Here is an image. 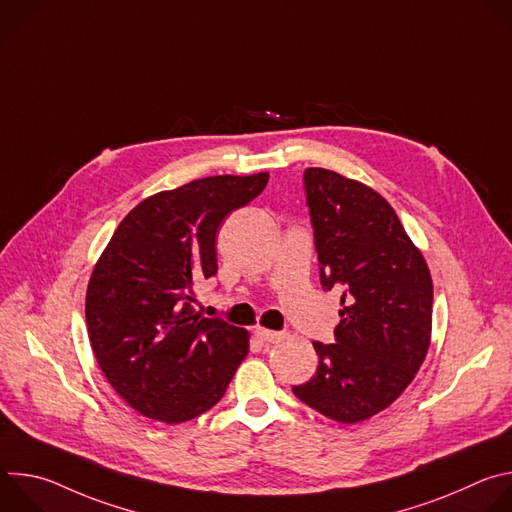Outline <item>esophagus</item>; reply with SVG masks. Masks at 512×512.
I'll return each instance as SVG.
<instances>
[{
	"label": "esophagus",
	"mask_w": 512,
	"mask_h": 512,
	"mask_svg": "<svg viewBox=\"0 0 512 512\" xmlns=\"http://www.w3.org/2000/svg\"><path fill=\"white\" fill-rule=\"evenodd\" d=\"M255 336L265 344H273V342H279L285 338L283 332H275V330H267V328H255Z\"/></svg>",
	"instance_id": "obj_1"
}]
</instances>
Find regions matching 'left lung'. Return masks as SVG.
Instances as JSON below:
<instances>
[{"label": "left lung", "mask_w": 512, "mask_h": 512, "mask_svg": "<svg viewBox=\"0 0 512 512\" xmlns=\"http://www.w3.org/2000/svg\"><path fill=\"white\" fill-rule=\"evenodd\" d=\"M320 281L342 289L334 342H314L316 375L294 395L318 413L358 423L413 381L431 338L433 285L393 206L332 170L304 172Z\"/></svg>", "instance_id": "8db88e82"}]
</instances>
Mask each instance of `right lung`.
I'll return each instance as SVG.
<instances>
[{"label": "right lung", "instance_id": "right-lung-1", "mask_svg": "<svg viewBox=\"0 0 512 512\" xmlns=\"http://www.w3.org/2000/svg\"><path fill=\"white\" fill-rule=\"evenodd\" d=\"M269 180L210 176L141 200L119 223L87 287L99 367L141 415L182 423L223 399L249 334L194 308V283L216 275V231Z\"/></svg>", "mask_w": 512, "mask_h": 512}]
</instances>
